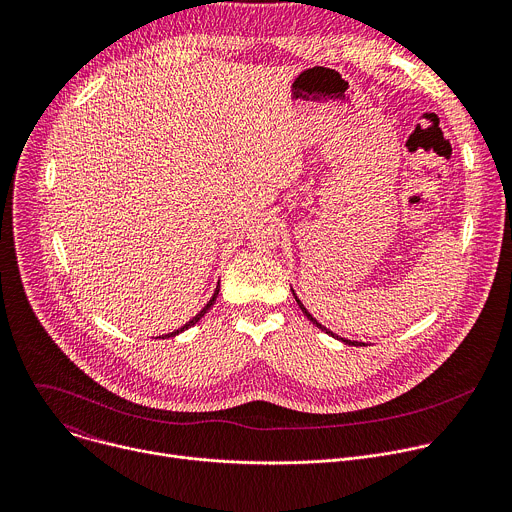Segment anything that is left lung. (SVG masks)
I'll use <instances>...</instances> for the list:
<instances>
[{
  "label": "left lung",
  "mask_w": 512,
  "mask_h": 512,
  "mask_svg": "<svg viewBox=\"0 0 512 512\" xmlns=\"http://www.w3.org/2000/svg\"><path fill=\"white\" fill-rule=\"evenodd\" d=\"M291 294H294V298H296V302H298V306H300V308H302V312H304V314H306V316H308V320H310V322H314V324H316V326H318V328H320V330H324V332H326V334H330V336H332V338H338V340H342V342H344V344H348V346H358V344H360V346H364V342H354V340H346V338H340V336H336V334H334V332H330V330H328V328H324V326H322V324H320V322H318V320H316V318H314V316H312V314H310V312H308V310H306V306H304V304H302V302H300V298H298V296H296V291H294V289H291Z\"/></svg>",
  "instance_id": "obj_1"
}]
</instances>
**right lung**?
I'll list each match as a JSON object with an SVG mask.
<instances>
[{
	"label": "right lung",
	"mask_w": 512,
	"mask_h": 512,
	"mask_svg": "<svg viewBox=\"0 0 512 512\" xmlns=\"http://www.w3.org/2000/svg\"><path fill=\"white\" fill-rule=\"evenodd\" d=\"M218 287H221V285H216V289H214L212 298L206 302V306H204V308H202V310H200V312H198V314H196L192 320H188V322H186L182 328H178V330H174V332H170V334H162V336H158V338H170V336H178L180 332H184V330H188L190 326H194V324H196V322H198V320H200V318H202V316H204V314L210 310V306L214 304V300H216V296H218Z\"/></svg>",
	"instance_id": "right-lung-1"
}]
</instances>
